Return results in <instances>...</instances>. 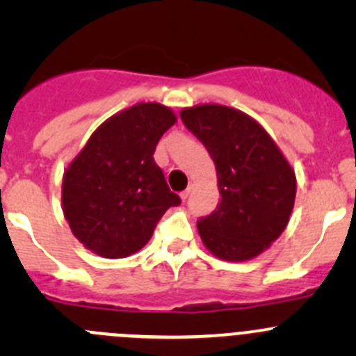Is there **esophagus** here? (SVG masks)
<instances>
[{"instance_id": "esophagus-1", "label": "esophagus", "mask_w": 356, "mask_h": 356, "mask_svg": "<svg viewBox=\"0 0 356 356\" xmlns=\"http://www.w3.org/2000/svg\"><path fill=\"white\" fill-rule=\"evenodd\" d=\"M191 193H193V184L189 186V188L186 189V191H182V193H181V198H182V200H188L189 196H191Z\"/></svg>"}]
</instances>
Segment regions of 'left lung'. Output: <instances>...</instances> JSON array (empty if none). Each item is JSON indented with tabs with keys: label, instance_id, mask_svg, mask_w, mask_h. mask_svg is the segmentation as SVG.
I'll use <instances>...</instances> for the list:
<instances>
[{
	"label": "left lung",
	"instance_id": "8db88e82",
	"mask_svg": "<svg viewBox=\"0 0 356 356\" xmlns=\"http://www.w3.org/2000/svg\"><path fill=\"white\" fill-rule=\"evenodd\" d=\"M217 168L220 201L198 220L201 241L225 261H246L267 250L289 222L296 175L254 118L224 105L181 111Z\"/></svg>",
	"mask_w": 356,
	"mask_h": 356
}]
</instances>
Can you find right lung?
Wrapping results in <instances>:
<instances>
[{
  "instance_id": "right-lung-1",
  "label": "right lung",
  "mask_w": 356,
  "mask_h": 356,
  "mask_svg": "<svg viewBox=\"0 0 356 356\" xmlns=\"http://www.w3.org/2000/svg\"><path fill=\"white\" fill-rule=\"evenodd\" d=\"M175 122L167 106L138 103L103 122L70 161L62 184L63 215L92 253H136L152 239L161 215L181 203L153 158Z\"/></svg>"
}]
</instances>
